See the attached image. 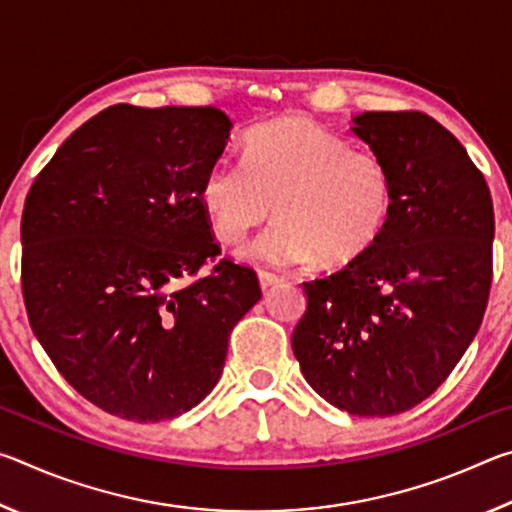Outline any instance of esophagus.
Listing matches in <instances>:
<instances>
[{
    "instance_id": "1",
    "label": "esophagus",
    "mask_w": 512,
    "mask_h": 512,
    "mask_svg": "<svg viewBox=\"0 0 512 512\" xmlns=\"http://www.w3.org/2000/svg\"><path fill=\"white\" fill-rule=\"evenodd\" d=\"M282 280L273 273H259V287H262V291L275 287V284H280Z\"/></svg>"
}]
</instances>
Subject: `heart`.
<instances>
[{"label": "heart", "instance_id": "1", "mask_svg": "<svg viewBox=\"0 0 512 512\" xmlns=\"http://www.w3.org/2000/svg\"><path fill=\"white\" fill-rule=\"evenodd\" d=\"M198 201L225 244L244 239L275 207L280 219L246 253L257 264L287 268L318 257L323 266H345L384 232L393 178L375 155L352 151L307 119L284 117L246 135L244 160H214Z\"/></svg>", "mask_w": 512, "mask_h": 512}]
</instances>
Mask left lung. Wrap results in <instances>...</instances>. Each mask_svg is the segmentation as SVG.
<instances>
[{
    "label": "left lung",
    "instance_id": "obj_1",
    "mask_svg": "<svg viewBox=\"0 0 512 512\" xmlns=\"http://www.w3.org/2000/svg\"><path fill=\"white\" fill-rule=\"evenodd\" d=\"M352 124L391 171V216L359 259L302 284L291 348L323 400L386 418L427 400L479 332L495 212L481 171L436 119L361 112Z\"/></svg>",
    "mask_w": 512,
    "mask_h": 512
}]
</instances>
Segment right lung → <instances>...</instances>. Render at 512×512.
Returning a JSON list of instances; mask_svg holds the SVG:
<instances>
[{
    "label": "right lung",
    "instance_id": "1",
    "mask_svg": "<svg viewBox=\"0 0 512 512\" xmlns=\"http://www.w3.org/2000/svg\"><path fill=\"white\" fill-rule=\"evenodd\" d=\"M232 121L216 108L110 106L74 131L22 214V293L36 339L85 400L171 420L219 381L232 327L262 298L223 259L198 201Z\"/></svg>",
    "mask_w": 512,
    "mask_h": 512
}]
</instances>
